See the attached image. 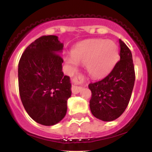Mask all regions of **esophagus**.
<instances>
[{
    "label": "esophagus",
    "mask_w": 152,
    "mask_h": 152,
    "mask_svg": "<svg viewBox=\"0 0 152 152\" xmlns=\"http://www.w3.org/2000/svg\"><path fill=\"white\" fill-rule=\"evenodd\" d=\"M84 81V78L81 75H77L74 77L73 78L74 85L72 86V91L73 94H78V93L82 90V88L77 86V84H82Z\"/></svg>",
    "instance_id": "1"
}]
</instances>
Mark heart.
Wrapping results in <instances>:
<instances>
[{"instance_id": "obj_1", "label": "heart", "mask_w": 152, "mask_h": 152, "mask_svg": "<svg viewBox=\"0 0 152 152\" xmlns=\"http://www.w3.org/2000/svg\"><path fill=\"white\" fill-rule=\"evenodd\" d=\"M119 57V47L115 42L94 39L76 45L72 56H67L64 60L70 72L77 71V63H80L85 65L91 77L100 78L113 69Z\"/></svg>"}]
</instances>
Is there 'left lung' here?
<instances>
[{"instance_id":"left-lung-1","label":"left lung","mask_w":152,"mask_h":152,"mask_svg":"<svg viewBox=\"0 0 152 152\" xmlns=\"http://www.w3.org/2000/svg\"><path fill=\"white\" fill-rule=\"evenodd\" d=\"M120 60L102 80L91 83L92 95L90 108L92 114L103 121L115 120L121 116L129 103L135 84V68L128 46L119 39Z\"/></svg>"}]
</instances>
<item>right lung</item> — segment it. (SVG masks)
I'll return each mask as SVG.
<instances>
[{"label": "right lung", "mask_w": 152, "mask_h": 152, "mask_svg": "<svg viewBox=\"0 0 152 152\" xmlns=\"http://www.w3.org/2000/svg\"><path fill=\"white\" fill-rule=\"evenodd\" d=\"M63 43L43 36L25 49L18 64L19 91L26 113L36 123L53 126L66 115L72 95L70 77L62 72Z\"/></svg>", "instance_id": "add662e5"}]
</instances>
